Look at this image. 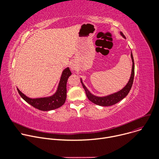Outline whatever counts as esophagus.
I'll return each instance as SVG.
<instances>
[{
    "mask_svg": "<svg viewBox=\"0 0 159 159\" xmlns=\"http://www.w3.org/2000/svg\"><path fill=\"white\" fill-rule=\"evenodd\" d=\"M71 68H72V70H75V66L74 65H72V66H71Z\"/></svg>",
    "mask_w": 159,
    "mask_h": 159,
    "instance_id": "34e87169",
    "label": "esophagus"
}]
</instances>
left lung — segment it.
<instances>
[{"label":"left lung","instance_id":"left-lung-1","mask_svg":"<svg viewBox=\"0 0 159 159\" xmlns=\"http://www.w3.org/2000/svg\"><path fill=\"white\" fill-rule=\"evenodd\" d=\"M120 34L123 38H125V36L123 34V33L121 32ZM131 57L133 65H132V70H131V74L130 79H129L128 84L126 85V86L123 89H122L120 91H118V93H116L115 94H112L109 96H105V97L95 96L89 91L88 89L86 88V87L83 84L82 80H80L82 85L85 91L86 96L90 101H91L92 102H93L97 105L101 106H109L114 105V104L118 103L121 100L124 99L128 94L129 90H131V88L132 87L133 83L134 75V60H133V57L132 53H131Z\"/></svg>","mask_w":159,"mask_h":159}]
</instances>
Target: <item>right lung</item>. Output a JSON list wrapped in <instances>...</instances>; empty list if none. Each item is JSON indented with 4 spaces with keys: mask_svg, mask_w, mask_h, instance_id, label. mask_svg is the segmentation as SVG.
Here are the masks:
<instances>
[{
    "mask_svg": "<svg viewBox=\"0 0 159 159\" xmlns=\"http://www.w3.org/2000/svg\"><path fill=\"white\" fill-rule=\"evenodd\" d=\"M71 75L72 73L69 68H66L63 71L57 92L50 97L31 99L22 93L18 88L17 89L20 97L34 107L45 111L55 109L61 106L65 102L66 98V82Z\"/></svg>",
    "mask_w": 159,
    "mask_h": 159,
    "instance_id": "obj_1",
    "label": "right lung"
}]
</instances>
